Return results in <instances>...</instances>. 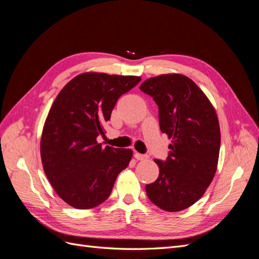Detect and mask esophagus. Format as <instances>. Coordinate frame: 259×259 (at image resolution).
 <instances>
[{"label": "esophagus", "instance_id": "esophagus-1", "mask_svg": "<svg viewBox=\"0 0 259 259\" xmlns=\"http://www.w3.org/2000/svg\"><path fill=\"white\" fill-rule=\"evenodd\" d=\"M134 156H135V159L138 160V161H143V160H147V159H148L147 155L140 154V153H138V152H136V153L134 154Z\"/></svg>", "mask_w": 259, "mask_h": 259}]
</instances>
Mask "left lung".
I'll use <instances>...</instances> for the list:
<instances>
[{
	"instance_id": "1",
	"label": "left lung",
	"mask_w": 259,
	"mask_h": 259,
	"mask_svg": "<svg viewBox=\"0 0 259 259\" xmlns=\"http://www.w3.org/2000/svg\"><path fill=\"white\" fill-rule=\"evenodd\" d=\"M139 89L159 106L161 132L171 139L166 161L154 160L160 173L146 186L147 195L163 210L186 209L202 198L216 173L221 128L215 108L184 74L153 76Z\"/></svg>"
}]
</instances>
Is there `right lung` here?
I'll use <instances>...</instances> for the list:
<instances>
[{
	"mask_svg": "<svg viewBox=\"0 0 259 259\" xmlns=\"http://www.w3.org/2000/svg\"><path fill=\"white\" fill-rule=\"evenodd\" d=\"M142 77L84 72L57 95L41 136L43 169L55 192L74 208L98 206L110 195L120 171L128 166L131 149L101 147L99 135L123 94Z\"/></svg>",
	"mask_w": 259,
	"mask_h": 259,
	"instance_id": "1",
	"label": "right lung"
}]
</instances>
